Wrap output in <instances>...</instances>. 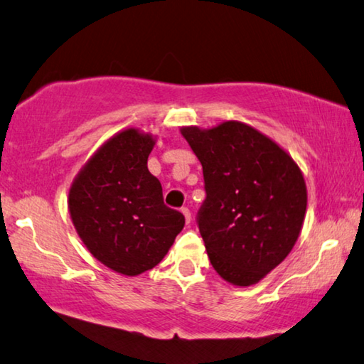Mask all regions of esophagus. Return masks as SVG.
<instances>
[{"label": "esophagus", "instance_id": "34e87169", "mask_svg": "<svg viewBox=\"0 0 364 364\" xmlns=\"http://www.w3.org/2000/svg\"><path fill=\"white\" fill-rule=\"evenodd\" d=\"M181 213L184 215V220H186V223H189V221H191V212H189V208H188V207H183V208H181Z\"/></svg>", "mask_w": 364, "mask_h": 364}]
</instances>
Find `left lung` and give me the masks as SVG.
<instances>
[{
  "label": "left lung",
  "instance_id": "left-lung-1",
  "mask_svg": "<svg viewBox=\"0 0 364 364\" xmlns=\"http://www.w3.org/2000/svg\"><path fill=\"white\" fill-rule=\"evenodd\" d=\"M181 134L204 171L197 226L212 267L234 286H250L278 267L297 241L306 186L297 164L255 128L225 122Z\"/></svg>",
  "mask_w": 364,
  "mask_h": 364
}]
</instances>
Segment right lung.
I'll list each match as a JSON object with an SVG mask.
<instances>
[{
  "mask_svg": "<svg viewBox=\"0 0 364 364\" xmlns=\"http://www.w3.org/2000/svg\"><path fill=\"white\" fill-rule=\"evenodd\" d=\"M154 141L134 128L97 149L72 183L69 210L83 244L117 273L136 276L160 263L184 217L164 204L162 184L147 170Z\"/></svg>",
  "mask_w": 364,
  "mask_h": 364,
  "instance_id": "right-lung-1",
  "label": "right lung"
}]
</instances>
